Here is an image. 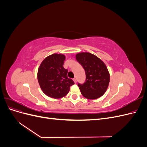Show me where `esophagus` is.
<instances>
[{
  "instance_id": "1",
  "label": "esophagus",
  "mask_w": 147,
  "mask_h": 147,
  "mask_svg": "<svg viewBox=\"0 0 147 147\" xmlns=\"http://www.w3.org/2000/svg\"><path fill=\"white\" fill-rule=\"evenodd\" d=\"M73 80H74V83H77V79H76V78H74V79H73Z\"/></svg>"
}]
</instances>
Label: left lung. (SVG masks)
<instances>
[{"instance_id": "obj_1", "label": "left lung", "mask_w": 147, "mask_h": 147, "mask_svg": "<svg viewBox=\"0 0 147 147\" xmlns=\"http://www.w3.org/2000/svg\"><path fill=\"white\" fill-rule=\"evenodd\" d=\"M75 57L86 74L85 82L78 84L82 94L88 99H96L103 96L110 82V74L104 62L88 52L77 53Z\"/></svg>"}]
</instances>
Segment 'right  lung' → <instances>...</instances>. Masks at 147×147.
Here are the masks:
<instances>
[{"label":"right lung","mask_w":147,"mask_h":147,"mask_svg":"<svg viewBox=\"0 0 147 147\" xmlns=\"http://www.w3.org/2000/svg\"><path fill=\"white\" fill-rule=\"evenodd\" d=\"M65 56L63 54H53L45 57L40 65L37 79L42 91L54 99L65 96L70 86L74 84L67 77L68 70L64 68Z\"/></svg>","instance_id":"right-lung-1"}]
</instances>
